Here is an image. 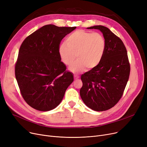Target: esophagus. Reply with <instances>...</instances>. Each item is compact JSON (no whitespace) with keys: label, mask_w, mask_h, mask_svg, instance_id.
I'll use <instances>...</instances> for the list:
<instances>
[{"label":"esophagus","mask_w":147,"mask_h":147,"mask_svg":"<svg viewBox=\"0 0 147 147\" xmlns=\"http://www.w3.org/2000/svg\"><path fill=\"white\" fill-rule=\"evenodd\" d=\"M74 78L75 79H78V78H79V76H78V75H76V74H74Z\"/></svg>","instance_id":"esophagus-1"}]
</instances>
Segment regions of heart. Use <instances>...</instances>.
<instances>
[{
  "instance_id": "heart-1",
  "label": "heart",
  "mask_w": 147,
  "mask_h": 147,
  "mask_svg": "<svg viewBox=\"0 0 147 147\" xmlns=\"http://www.w3.org/2000/svg\"><path fill=\"white\" fill-rule=\"evenodd\" d=\"M105 48L104 37L98 33H91L78 30L69 35L65 43L59 48L60 58L66 65L75 63L69 69L73 72H79L84 69L96 67L101 60Z\"/></svg>"
}]
</instances>
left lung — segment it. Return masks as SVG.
<instances>
[{"label":"left lung","mask_w":147,"mask_h":147,"mask_svg":"<svg viewBox=\"0 0 147 147\" xmlns=\"http://www.w3.org/2000/svg\"><path fill=\"white\" fill-rule=\"evenodd\" d=\"M102 33L105 41L99 63L81 76L80 95L84 103L96 111L109 110L121 99L130 71L127 50L120 38L102 26L88 27Z\"/></svg>","instance_id":"1"}]
</instances>
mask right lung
I'll use <instances>...</instances> for the list:
<instances>
[{
	"mask_svg": "<svg viewBox=\"0 0 147 147\" xmlns=\"http://www.w3.org/2000/svg\"><path fill=\"white\" fill-rule=\"evenodd\" d=\"M76 28L46 25L27 37L20 46L15 78L24 101L37 110L56 108L74 80L61 61L59 48L63 38Z\"/></svg>",
	"mask_w": 147,
	"mask_h": 147,
	"instance_id": "add662e5",
	"label": "right lung"
}]
</instances>
